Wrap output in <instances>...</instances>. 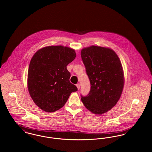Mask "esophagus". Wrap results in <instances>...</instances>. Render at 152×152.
Returning a JSON list of instances; mask_svg holds the SVG:
<instances>
[{"mask_svg":"<svg viewBox=\"0 0 152 152\" xmlns=\"http://www.w3.org/2000/svg\"><path fill=\"white\" fill-rule=\"evenodd\" d=\"M76 86H77V87L78 88V89L79 90L80 88V83H78V84H77L76 85Z\"/></svg>","mask_w":152,"mask_h":152,"instance_id":"obj_1","label":"esophagus"}]
</instances>
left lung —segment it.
<instances>
[{"label": "left lung", "instance_id": "obj_1", "mask_svg": "<svg viewBox=\"0 0 152 152\" xmlns=\"http://www.w3.org/2000/svg\"><path fill=\"white\" fill-rule=\"evenodd\" d=\"M81 58L90 82L88 95L81 100L88 110L102 114L118 101L124 85L120 59L110 48L91 46L81 50Z\"/></svg>", "mask_w": 152, "mask_h": 152}]
</instances>
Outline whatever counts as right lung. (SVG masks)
Returning a JSON list of instances; mask_svg holds the SVG:
<instances>
[{
  "instance_id": "obj_1",
  "label": "right lung",
  "mask_w": 152,
  "mask_h": 152,
  "mask_svg": "<svg viewBox=\"0 0 152 152\" xmlns=\"http://www.w3.org/2000/svg\"><path fill=\"white\" fill-rule=\"evenodd\" d=\"M76 57L74 50L50 46L39 50L32 56L28 70L27 87L31 98L45 112L62 107L72 92L78 88L70 82L67 66Z\"/></svg>"
}]
</instances>
